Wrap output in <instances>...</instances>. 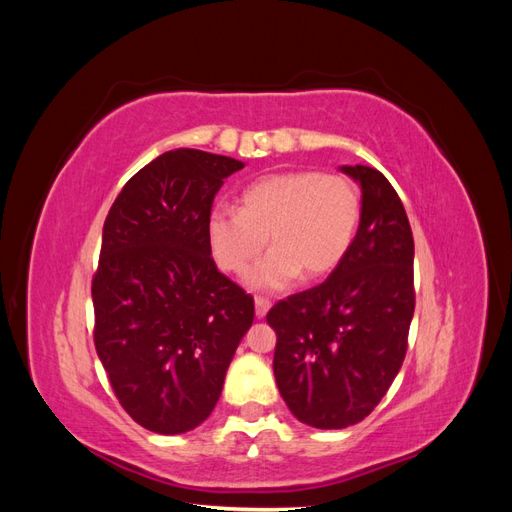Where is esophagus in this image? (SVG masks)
Listing matches in <instances>:
<instances>
[{
    "mask_svg": "<svg viewBox=\"0 0 512 512\" xmlns=\"http://www.w3.org/2000/svg\"><path fill=\"white\" fill-rule=\"evenodd\" d=\"M254 305H256V318H265L267 312L271 309V301L265 299V297H256Z\"/></svg>",
    "mask_w": 512,
    "mask_h": 512,
    "instance_id": "34e87169",
    "label": "esophagus"
}]
</instances>
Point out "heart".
Segmentation results:
<instances>
[{"instance_id": "obj_1", "label": "heart", "mask_w": 512, "mask_h": 512, "mask_svg": "<svg viewBox=\"0 0 512 512\" xmlns=\"http://www.w3.org/2000/svg\"><path fill=\"white\" fill-rule=\"evenodd\" d=\"M363 215L361 192L342 173L284 170L254 179L239 196V211L215 207L207 220L209 250L224 273L252 271L254 288L288 286L294 277L316 280L350 252Z\"/></svg>"}]
</instances>
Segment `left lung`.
I'll list each match as a JSON object with an SVG mask.
<instances>
[{"label":"left lung","mask_w":512,"mask_h":512,"mask_svg":"<svg viewBox=\"0 0 512 512\" xmlns=\"http://www.w3.org/2000/svg\"><path fill=\"white\" fill-rule=\"evenodd\" d=\"M342 170L363 194L350 252L322 284L267 314L277 389L318 429L350 427L380 404L406 359L416 299L412 228L395 188L376 168Z\"/></svg>","instance_id":"1"}]
</instances>
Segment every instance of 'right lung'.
<instances>
[{"label":"right lung","mask_w":512,"mask_h":512,"mask_svg":"<svg viewBox=\"0 0 512 512\" xmlns=\"http://www.w3.org/2000/svg\"><path fill=\"white\" fill-rule=\"evenodd\" d=\"M243 162L166 151L123 185L91 280L94 344L113 393L138 425L175 436L198 427L254 322V297L215 267L213 198Z\"/></svg>","instance_id":"1"}]
</instances>
